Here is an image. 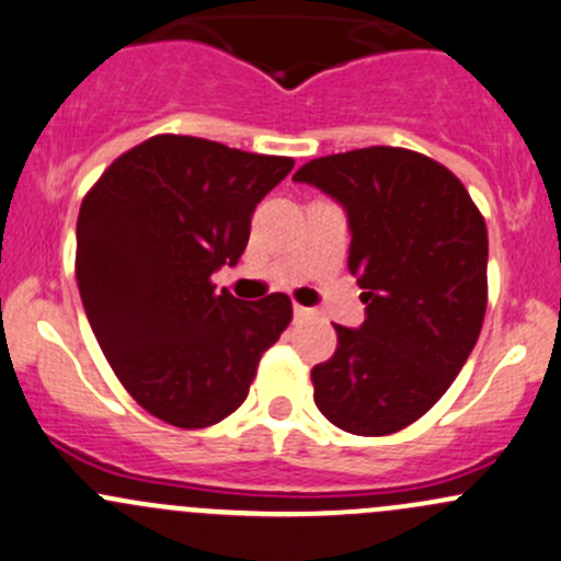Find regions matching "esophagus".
I'll use <instances>...</instances> for the list:
<instances>
[{"mask_svg":"<svg viewBox=\"0 0 561 561\" xmlns=\"http://www.w3.org/2000/svg\"><path fill=\"white\" fill-rule=\"evenodd\" d=\"M293 314H296V320L300 322V320H309V317L314 314V309H306V306L296 304V306H293Z\"/></svg>","mask_w":561,"mask_h":561,"instance_id":"obj_1","label":"esophagus"}]
</instances>
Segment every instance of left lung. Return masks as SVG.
Segmentation results:
<instances>
[{
    "label": "left lung",
    "instance_id": "left-lung-1",
    "mask_svg": "<svg viewBox=\"0 0 561 561\" xmlns=\"http://www.w3.org/2000/svg\"><path fill=\"white\" fill-rule=\"evenodd\" d=\"M350 215V271L365 322L335 325L314 365V403L352 435H392L427 414L479 341L486 314V222L444 163L405 147H363L304 163Z\"/></svg>",
    "mask_w": 561,
    "mask_h": 561
}]
</instances>
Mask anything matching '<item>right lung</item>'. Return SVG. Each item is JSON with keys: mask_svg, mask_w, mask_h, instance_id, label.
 <instances>
[{"mask_svg": "<svg viewBox=\"0 0 561 561\" xmlns=\"http://www.w3.org/2000/svg\"><path fill=\"white\" fill-rule=\"evenodd\" d=\"M220 141L158 134L123 152L85 193L75 274L93 335L126 392L158 420L202 430L231 416L293 304L217 293L239 263L255 206L293 169Z\"/></svg>", "mask_w": 561, "mask_h": 561, "instance_id": "add662e5", "label": "right lung"}]
</instances>
